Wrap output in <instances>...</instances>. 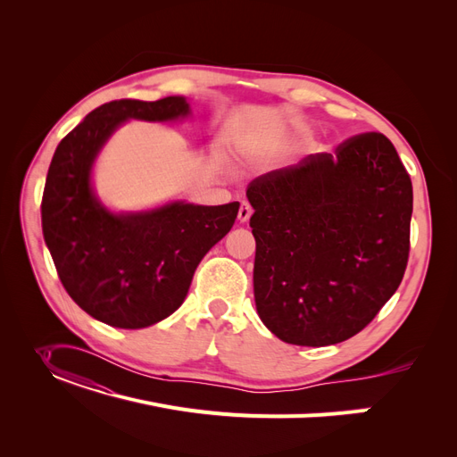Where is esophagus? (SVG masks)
I'll use <instances>...</instances> for the list:
<instances>
[{
	"instance_id": "obj_1",
	"label": "esophagus",
	"mask_w": 457,
	"mask_h": 457,
	"mask_svg": "<svg viewBox=\"0 0 457 457\" xmlns=\"http://www.w3.org/2000/svg\"><path fill=\"white\" fill-rule=\"evenodd\" d=\"M252 205L248 204V202H243L241 204V207H238V222H248L250 220V216H252Z\"/></svg>"
}]
</instances>
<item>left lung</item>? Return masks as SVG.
<instances>
[{
	"label": "left lung",
	"mask_w": 457,
	"mask_h": 457,
	"mask_svg": "<svg viewBox=\"0 0 457 457\" xmlns=\"http://www.w3.org/2000/svg\"><path fill=\"white\" fill-rule=\"evenodd\" d=\"M246 196L255 307L278 339L343 343L396 293L410 257L413 187L386 135H355L333 155L262 174Z\"/></svg>",
	"instance_id": "obj_1"
}]
</instances>
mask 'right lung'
Returning a JSON list of instances; mask_svg holds the SVG:
<instances>
[{"label": "right lung", "instance_id": "1", "mask_svg": "<svg viewBox=\"0 0 457 457\" xmlns=\"http://www.w3.org/2000/svg\"><path fill=\"white\" fill-rule=\"evenodd\" d=\"M183 96L114 100L94 109L54 154L42 195V233L70 298L96 320L138 329L183 303L204 255L233 228L238 202H174L114 214L96 198V155L126 120L168 122L188 116Z\"/></svg>", "mask_w": 457, "mask_h": 457}]
</instances>
